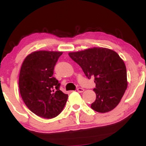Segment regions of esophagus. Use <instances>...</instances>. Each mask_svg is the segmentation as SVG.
<instances>
[{
	"label": "esophagus",
	"mask_w": 146,
	"mask_h": 146,
	"mask_svg": "<svg viewBox=\"0 0 146 146\" xmlns=\"http://www.w3.org/2000/svg\"><path fill=\"white\" fill-rule=\"evenodd\" d=\"M77 91H78L79 93H82V92H84V90L83 88H78V89H77Z\"/></svg>",
	"instance_id": "obj_1"
}]
</instances>
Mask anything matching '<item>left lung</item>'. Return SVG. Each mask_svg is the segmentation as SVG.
<instances>
[{"mask_svg":"<svg viewBox=\"0 0 146 146\" xmlns=\"http://www.w3.org/2000/svg\"><path fill=\"white\" fill-rule=\"evenodd\" d=\"M87 77H95L96 100L91 108L95 111L107 113L117 107L127 87V71L122 58L113 50L93 48L69 53Z\"/></svg>","mask_w":146,"mask_h":146,"instance_id":"1","label":"left lung"}]
</instances>
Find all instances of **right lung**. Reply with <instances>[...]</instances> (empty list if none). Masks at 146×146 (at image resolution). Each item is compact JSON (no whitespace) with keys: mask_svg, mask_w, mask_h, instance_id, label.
<instances>
[{"mask_svg":"<svg viewBox=\"0 0 146 146\" xmlns=\"http://www.w3.org/2000/svg\"><path fill=\"white\" fill-rule=\"evenodd\" d=\"M60 51H34L26 56L20 71L19 86L31 111L45 118L56 117L63 110L68 95L60 90L53 70Z\"/></svg>","mask_w":146,"mask_h":146,"instance_id":"add662e5","label":"right lung"}]
</instances>
